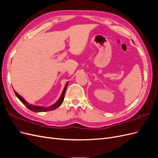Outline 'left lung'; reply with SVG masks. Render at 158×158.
Segmentation results:
<instances>
[{
    "label": "left lung",
    "instance_id": "8db88e82",
    "mask_svg": "<svg viewBox=\"0 0 158 158\" xmlns=\"http://www.w3.org/2000/svg\"><path fill=\"white\" fill-rule=\"evenodd\" d=\"M133 43H134V41H133Z\"/></svg>",
    "mask_w": 158,
    "mask_h": 158
}]
</instances>
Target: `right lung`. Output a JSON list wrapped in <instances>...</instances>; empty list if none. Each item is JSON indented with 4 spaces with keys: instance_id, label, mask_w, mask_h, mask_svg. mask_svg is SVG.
<instances>
[{
    "instance_id": "obj_1",
    "label": "right lung",
    "mask_w": 158,
    "mask_h": 158,
    "mask_svg": "<svg viewBox=\"0 0 158 158\" xmlns=\"http://www.w3.org/2000/svg\"><path fill=\"white\" fill-rule=\"evenodd\" d=\"M68 84L69 82H66L64 88L63 89V92L62 93L61 95L60 98L58 99V101H57L55 103H54L53 105H52L51 106L49 107H42V106H33V105H31L30 103H28L26 100L23 99L20 95H19L15 90H14V93H15L16 95L17 96V98L20 100V102L25 105V106L27 107V109H29L31 111H33V112H45V111H52V110H54L55 109H56L57 107H59L60 105L63 103V100L64 98V95H65V92H66V88H67L68 86Z\"/></svg>"
}]
</instances>
